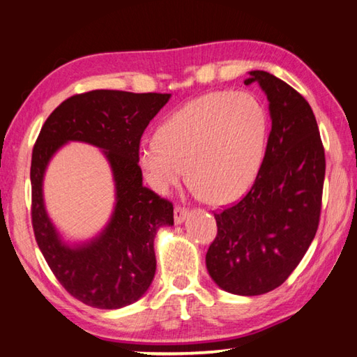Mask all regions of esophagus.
Listing matches in <instances>:
<instances>
[{"label": "esophagus", "mask_w": 357, "mask_h": 357, "mask_svg": "<svg viewBox=\"0 0 357 357\" xmlns=\"http://www.w3.org/2000/svg\"><path fill=\"white\" fill-rule=\"evenodd\" d=\"M173 215H174V225H183V222L185 221V218L188 216V211L185 207L176 206V207H174V211H173Z\"/></svg>", "instance_id": "obj_1"}]
</instances>
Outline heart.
<instances>
[{
  "label": "heart",
  "instance_id": "b5f03b06",
  "mask_svg": "<svg viewBox=\"0 0 357 357\" xmlns=\"http://www.w3.org/2000/svg\"><path fill=\"white\" fill-rule=\"evenodd\" d=\"M268 137L261 102L246 91L201 96L174 111L156 137L137 150V165L153 190L164 195L183 178L212 204L248 190L260 170Z\"/></svg>",
  "mask_w": 357,
  "mask_h": 357
}]
</instances>
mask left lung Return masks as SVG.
<instances>
[{"label":"left lung","instance_id":"1","mask_svg":"<svg viewBox=\"0 0 357 357\" xmlns=\"http://www.w3.org/2000/svg\"><path fill=\"white\" fill-rule=\"evenodd\" d=\"M269 102L266 153L246 197L215 213L218 234L206 255L212 280L230 294L260 296L280 286L316 236L325 151L310 103L266 71H250Z\"/></svg>","mask_w":357,"mask_h":357}]
</instances>
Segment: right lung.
I'll return each instance as SVG.
<instances>
[{"mask_svg": "<svg viewBox=\"0 0 357 357\" xmlns=\"http://www.w3.org/2000/svg\"><path fill=\"white\" fill-rule=\"evenodd\" d=\"M172 94L96 89L59 105L46 119L32 151V226L49 268L69 294L100 310L137 302L156 272L155 236L173 226V206L142 184L137 150L142 132ZM68 142L100 148L114 173L116 204L102 232L66 243L48 218L43 179L48 162Z\"/></svg>", "mask_w": 357, "mask_h": 357, "instance_id": "right-lung-1", "label": "right lung"}]
</instances>
